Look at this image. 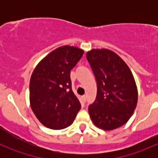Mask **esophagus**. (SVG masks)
Segmentation results:
<instances>
[{"label":"esophagus","mask_w":158,"mask_h":158,"mask_svg":"<svg viewBox=\"0 0 158 158\" xmlns=\"http://www.w3.org/2000/svg\"><path fill=\"white\" fill-rule=\"evenodd\" d=\"M82 101H83V102H86V96H85V95H83V96L82 97Z\"/></svg>","instance_id":"obj_1"}]
</instances>
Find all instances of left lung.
<instances>
[{"label": "left lung", "instance_id": "obj_1", "mask_svg": "<svg viewBox=\"0 0 158 158\" xmlns=\"http://www.w3.org/2000/svg\"><path fill=\"white\" fill-rule=\"evenodd\" d=\"M86 58L97 82L96 98L89 106L91 119L103 130L119 128L129 120L138 102L133 75L124 60L109 49H92Z\"/></svg>", "mask_w": 158, "mask_h": 158}]
</instances>
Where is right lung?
Wrapping results in <instances>:
<instances>
[{"label": "right lung", "mask_w": 158, "mask_h": 158, "mask_svg": "<svg viewBox=\"0 0 158 158\" xmlns=\"http://www.w3.org/2000/svg\"><path fill=\"white\" fill-rule=\"evenodd\" d=\"M83 53L77 47H59L43 59L32 73L30 106L38 120L47 128H67L81 109L80 102L72 90L70 71Z\"/></svg>", "instance_id": "right-lung-1"}]
</instances>
